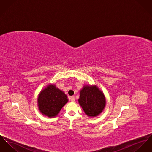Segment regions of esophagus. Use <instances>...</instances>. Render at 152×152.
I'll return each mask as SVG.
<instances>
[{
    "label": "esophagus",
    "instance_id": "34e87169",
    "mask_svg": "<svg viewBox=\"0 0 152 152\" xmlns=\"http://www.w3.org/2000/svg\"><path fill=\"white\" fill-rule=\"evenodd\" d=\"M70 101H71L72 102H74V101H75V96H70Z\"/></svg>",
    "mask_w": 152,
    "mask_h": 152
}]
</instances>
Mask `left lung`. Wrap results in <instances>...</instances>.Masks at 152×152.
<instances>
[{
    "label": "left lung",
    "mask_w": 152,
    "mask_h": 152,
    "mask_svg": "<svg viewBox=\"0 0 152 152\" xmlns=\"http://www.w3.org/2000/svg\"><path fill=\"white\" fill-rule=\"evenodd\" d=\"M78 102L88 117L99 115L105 109V95L96 85L85 84L80 91Z\"/></svg>",
    "instance_id": "1"
}]
</instances>
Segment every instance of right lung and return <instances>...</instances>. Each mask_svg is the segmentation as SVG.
I'll use <instances>...</instances> for the list:
<instances>
[{
  "label": "right lung",
  "mask_w": 152,
  "mask_h": 152,
  "mask_svg": "<svg viewBox=\"0 0 152 152\" xmlns=\"http://www.w3.org/2000/svg\"><path fill=\"white\" fill-rule=\"evenodd\" d=\"M68 102L67 95L57 87L55 84H49L42 90L37 100L40 113L50 118L56 117Z\"/></svg>",
  "instance_id": "1"
}]
</instances>
